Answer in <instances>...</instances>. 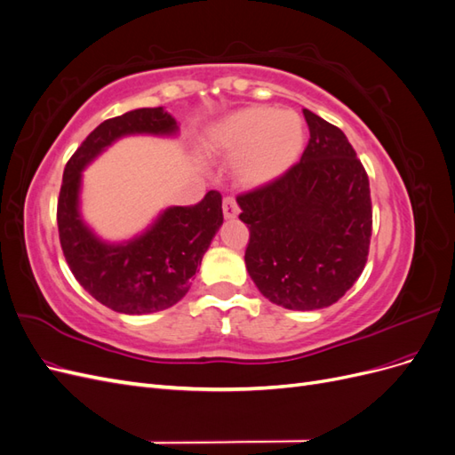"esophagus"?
<instances>
[{
  "mask_svg": "<svg viewBox=\"0 0 455 455\" xmlns=\"http://www.w3.org/2000/svg\"><path fill=\"white\" fill-rule=\"evenodd\" d=\"M222 209H224V216H226L228 220L237 218V214H239V206H237L235 197H224Z\"/></svg>",
  "mask_w": 455,
  "mask_h": 455,
  "instance_id": "obj_1",
  "label": "esophagus"
}]
</instances>
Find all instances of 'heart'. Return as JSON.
Here are the masks:
<instances>
[{"mask_svg":"<svg viewBox=\"0 0 455 455\" xmlns=\"http://www.w3.org/2000/svg\"><path fill=\"white\" fill-rule=\"evenodd\" d=\"M212 146L237 156V176L246 186L277 180L304 148V123L288 109L246 108L229 116L212 132Z\"/></svg>","mask_w":455,"mask_h":455,"instance_id":"heart-1","label":"heart"}]
</instances>
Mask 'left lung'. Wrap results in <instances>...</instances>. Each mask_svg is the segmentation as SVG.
<instances>
[{"label": "left lung", "mask_w": 455, "mask_h": 455, "mask_svg": "<svg viewBox=\"0 0 455 455\" xmlns=\"http://www.w3.org/2000/svg\"><path fill=\"white\" fill-rule=\"evenodd\" d=\"M309 142L277 180L241 194L251 231L244 264L273 304L313 311L336 304L366 266L371 237L368 174L338 127L304 109Z\"/></svg>", "instance_id": "8db88e82"}]
</instances>
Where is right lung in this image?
<instances>
[{
  "label": "right lung",
  "mask_w": 455,
  "mask_h": 455,
  "mask_svg": "<svg viewBox=\"0 0 455 455\" xmlns=\"http://www.w3.org/2000/svg\"><path fill=\"white\" fill-rule=\"evenodd\" d=\"M176 132V119L163 108L132 109L100 123L66 163L57 206L64 258L77 283L117 313L163 311L188 294L191 277L224 222L222 196L212 189L197 204L169 206L142 235L104 243L79 214L81 171L121 136Z\"/></svg>",
  "instance_id": "add662e5"
}]
</instances>
